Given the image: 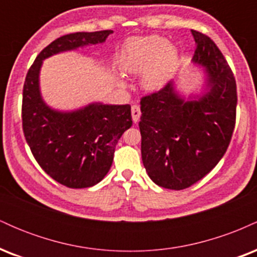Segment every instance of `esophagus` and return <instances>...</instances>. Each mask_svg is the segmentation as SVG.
<instances>
[{
	"label": "esophagus",
	"mask_w": 257,
	"mask_h": 257,
	"mask_svg": "<svg viewBox=\"0 0 257 257\" xmlns=\"http://www.w3.org/2000/svg\"><path fill=\"white\" fill-rule=\"evenodd\" d=\"M140 116H141L140 107H139L138 105H133L132 106V118H133V122L138 123L139 119H140Z\"/></svg>",
	"instance_id": "esophagus-1"
}]
</instances>
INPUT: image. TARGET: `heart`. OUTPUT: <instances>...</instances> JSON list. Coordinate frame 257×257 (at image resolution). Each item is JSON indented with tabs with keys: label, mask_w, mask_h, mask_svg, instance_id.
<instances>
[{
	"label": "heart",
	"mask_w": 257,
	"mask_h": 257,
	"mask_svg": "<svg viewBox=\"0 0 257 257\" xmlns=\"http://www.w3.org/2000/svg\"><path fill=\"white\" fill-rule=\"evenodd\" d=\"M179 49L158 35L133 37L128 40L118 57L122 71L140 73V84L145 90L157 91L164 88L179 65ZM120 88H125L122 77L116 78Z\"/></svg>",
	"instance_id": "1"
}]
</instances>
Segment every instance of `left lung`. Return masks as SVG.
Returning a JSON list of instances; mask_svg holds the SVG:
<instances>
[{"label":"left lung","mask_w":257,"mask_h":257,"mask_svg":"<svg viewBox=\"0 0 257 257\" xmlns=\"http://www.w3.org/2000/svg\"><path fill=\"white\" fill-rule=\"evenodd\" d=\"M192 64L202 72L199 91L184 95L175 82L141 99V157L150 179L184 190L225 155L235 124L237 87L232 70L211 38L192 30Z\"/></svg>","instance_id":"left-lung-1"}]
</instances>
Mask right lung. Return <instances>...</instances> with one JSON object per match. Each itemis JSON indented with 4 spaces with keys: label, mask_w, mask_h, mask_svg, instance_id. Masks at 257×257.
<instances>
[{
    "label": "right lung",
    "mask_w": 257,
    "mask_h": 257,
    "mask_svg": "<svg viewBox=\"0 0 257 257\" xmlns=\"http://www.w3.org/2000/svg\"><path fill=\"white\" fill-rule=\"evenodd\" d=\"M112 30L65 35L46 47L26 75L23 89V131L40 167L70 188H85L105 178L119 138L133 124L131 105L100 101L58 110L44 101L40 73L53 55L104 43Z\"/></svg>",
    "instance_id": "right-lung-1"
}]
</instances>
